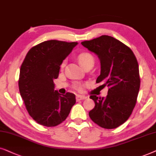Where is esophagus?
I'll use <instances>...</instances> for the list:
<instances>
[{
    "instance_id": "34e87169",
    "label": "esophagus",
    "mask_w": 156,
    "mask_h": 156,
    "mask_svg": "<svg viewBox=\"0 0 156 156\" xmlns=\"http://www.w3.org/2000/svg\"><path fill=\"white\" fill-rule=\"evenodd\" d=\"M86 98H87V96H85V95H76L77 101H80V100H84Z\"/></svg>"
}]
</instances>
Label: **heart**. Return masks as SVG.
<instances>
[{"mask_svg": "<svg viewBox=\"0 0 156 156\" xmlns=\"http://www.w3.org/2000/svg\"><path fill=\"white\" fill-rule=\"evenodd\" d=\"M78 61L83 67L85 68L89 64H94V58L91 54L88 53H82L78 55ZM65 66V62L62 63L61 67L63 68Z\"/></svg>", "mask_w": 156, "mask_h": 156, "instance_id": "b5f03b06", "label": "heart"}]
</instances>
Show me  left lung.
I'll list each match as a JSON object with an SVG mask.
<instances>
[{"mask_svg": "<svg viewBox=\"0 0 156 156\" xmlns=\"http://www.w3.org/2000/svg\"><path fill=\"white\" fill-rule=\"evenodd\" d=\"M81 44L94 53L101 62V74L96 83L108 86L105 98L90 96L95 107L89 116L101 127L117 128L128 119L136 103L140 83L136 58L129 48L109 36H101Z\"/></svg>", "mask_w": 156, "mask_h": 156, "instance_id": "1", "label": "left lung"}]
</instances>
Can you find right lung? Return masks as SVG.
<instances>
[{
    "label": "right lung",
    "mask_w": 156,
    "mask_h": 156,
    "mask_svg": "<svg viewBox=\"0 0 156 156\" xmlns=\"http://www.w3.org/2000/svg\"><path fill=\"white\" fill-rule=\"evenodd\" d=\"M77 42L51 40L33 47L20 70L18 86L29 115L46 127L59 125L69 115L76 95H61L55 90L53 80L58 77L63 60L78 45Z\"/></svg>",
    "instance_id": "obj_1"
}]
</instances>
